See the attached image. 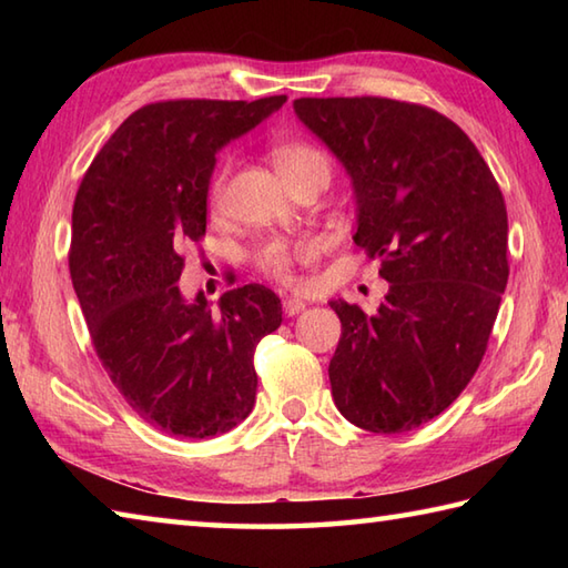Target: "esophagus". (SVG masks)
Here are the masks:
<instances>
[{"label":"esophagus","mask_w":568,"mask_h":568,"mask_svg":"<svg viewBox=\"0 0 568 568\" xmlns=\"http://www.w3.org/2000/svg\"><path fill=\"white\" fill-rule=\"evenodd\" d=\"M307 305L303 303V300H283V312L287 317H295V315H300V312H303Z\"/></svg>","instance_id":"obj_1"}]
</instances>
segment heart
I'll return each mask as SVG.
<instances>
[{
    "instance_id": "obj_1",
    "label": "heart",
    "mask_w": 568,
    "mask_h": 568,
    "mask_svg": "<svg viewBox=\"0 0 568 568\" xmlns=\"http://www.w3.org/2000/svg\"><path fill=\"white\" fill-rule=\"evenodd\" d=\"M273 163L275 171L281 175L285 183H291L297 175H303L312 168H324L327 171V161L324 155L307 146V143H281V146L273 149ZM224 185H226V168L222 173H216L212 185H210V202L220 204L224 197ZM312 253L307 244H287L283 239H271L265 244L258 246L256 251V263L261 265V271L273 275L275 281L287 283L293 277V263L303 261Z\"/></svg>"
}]
</instances>
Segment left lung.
I'll list each match as a JSON object with an SVG mask.
<instances>
[{"mask_svg": "<svg viewBox=\"0 0 568 568\" xmlns=\"http://www.w3.org/2000/svg\"><path fill=\"white\" fill-rule=\"evenodd\" d=\"M293 110L352 180L354 244L388 293L368 315L332 300L342 339L332 397L352 425L403 434L474 378L508 285V212L484 155L452 119L385 98H303Z\"/></svg>", "mask_w": 568, "mask_h": 568, "instance_id": "8db88e82", "label": "left lung"}]
</instances>
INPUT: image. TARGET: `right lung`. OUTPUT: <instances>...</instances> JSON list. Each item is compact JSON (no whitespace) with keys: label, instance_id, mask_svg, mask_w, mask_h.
I'll list each match as a JSON object with an SVG mask.
<instances>
[{"label":"right lung","instance_id":"obj_1","mask_svg":"<svg viewBox=\"0 0 568 568\" xmlns=\"http://www.w3.org/2000/svg\"><path fill=\"white\" fill-rule=\"evenodd\" d=\"M287 102L178 100L141 106L82 178L70 277L104 371L134 413L165 434L207 439L256 403L253 348L283 322L258 283L216 307L180 291L183 251L207 229L210 180L229 141Z\"/></svg>","mask_w":568,"mask_h":568}]
</instances>
